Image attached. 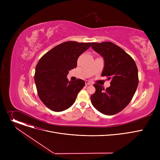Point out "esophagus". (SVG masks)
<instances>
[{
    "mask_svg": "<svg viewBox=\"0 0 160 160\" xmlns=\"http://www.w3.org/2000/svg\"><path fill=\"white\" fill-rule=\"evenodd\" d=\"M85 82H86V85H91L92 84V83L91 82L88 81V80H86Z\"/></svg>",
    "mask_w": 160,
    "mask_h": 160,
    "instance_id": "34e87169",
    "label": "esophagus"
}]
</instances>
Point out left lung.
Returning <instances> with one entry per match:
<instances>
[{"label":"left lung","instance_id":"1","mask_svg":"<svg viewBox=\"0 0 160 160\" xmlns=\"http://www.w3.org/2000/svg\"><path fill=\"white\" fill-rule=\"evenodd\" d=\"M91 47L104 59L102 77L111 80L110 86L106 89L95 83V93L91 101L95 109L103 114L112 115L127 106L138 86V71L132 58L112 42L91 43Z\"/></svg>","mask_w":160,"mask_h":160}]
</instances>
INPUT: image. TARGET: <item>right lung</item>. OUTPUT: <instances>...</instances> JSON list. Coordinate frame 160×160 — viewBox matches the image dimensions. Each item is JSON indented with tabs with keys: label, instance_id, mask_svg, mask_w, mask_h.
<instances>
[{
	"label": "right lung",
	"instance_id": "1",
	"mask_svg": "<svg viewBox=\"0 0 160 160\" xmlns=\"http://www.w3.org/2000/svg\"><path fill=\"white\" fill-rule=\"evenodd\" d=\"M91 46L90 43L67 41L52 48L42 57L36 67L34 80L43 103L52 111L59 112L75 102L85 82L69 81V71L77 66L78 57Z\"/></svg>",
	"mask_w": 160,
	"mask_h": 160
}]
</instances>
